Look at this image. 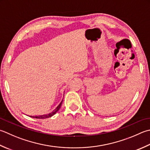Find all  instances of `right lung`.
<instances>
[{
    "instance_id": "1",
    "label": "right lung",
    "mask_w": 150,
    "mask_h": 150,
    "mask_svg": "<svg viewBox=\"0 0 150 150\" xmlns=\"http://www.w3.org/2000/svg\"><path fill=\"white\" fill-rule=\"evenodd\" d=\"M62 101L60 105H58V106L55 108V109L52 111V112L49 113L48 114H45V115H42V116H30V117H32V118H38V119H45V118H49V117H51L52 116H53L54 114L57 112V111L60 109V108L61 107V105H62Z\"/></svg>"
}]
</instances>
